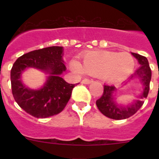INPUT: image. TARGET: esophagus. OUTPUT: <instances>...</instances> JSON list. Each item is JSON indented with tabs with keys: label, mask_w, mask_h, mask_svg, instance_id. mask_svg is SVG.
<instances>
[{
	"label": "esophagus",
	"mask_w": 159,
	"mask_h": 159,
	"mask_svg": "<svg viewBox=\"0 0 159 159\" xmlns=\"http://www.w3.org/2000/svg\"><path fill=\"white\" fill-rule=\"evenodd\" d=\"M93 82L92 80H89V79H84L82 80V83L84 84H91V83Z\"/></svg>",
	"instance_id": "34e87169"
}]
</instances>
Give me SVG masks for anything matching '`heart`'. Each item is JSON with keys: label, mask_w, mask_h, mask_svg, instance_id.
<instances>
[{"label": "heart", "mask_w": 159, "mask_h": 159, "mask_svg": "<svg viewBox=\"0 0 159 159\" xmlns=\"http://www.w3.org/2000/svg\"><path fill=\"white\" fill-rule=\"evenodd\" d=\"M71 67L80 73L99 75L102 80L117 81L127 78L134 67V60L128 52L99 51L84 55L83 64L73 60Z\"/></svg>", "instance_id": "obj_1"}]
</instances>
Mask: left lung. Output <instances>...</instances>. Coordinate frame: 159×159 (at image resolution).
<instances>
[{"mask_svg":"<svg viewBox=\"0 0 159 159\" xmlns=\"http://www.w3.org/2000/svg\"><path fill=\"white\" fill-rule=\"evenodd\" d=\"M138 60L140 66L132 75L130 79L137 76L143 84V92L140 95L139 99L134 101L129 106H121L115 101L113 94L116 92V88L114 85L105 84L103 87V94L96 100V106L99 111L110 119L120 120L130 117L139 110L143 104V99L147 98L150 90V82L151 80V70L147 59L137 53H131Z\"/></svg>","mask_w":159,"mask_h":159,"instance_id":"1","label":"left lung"}]
</instances>
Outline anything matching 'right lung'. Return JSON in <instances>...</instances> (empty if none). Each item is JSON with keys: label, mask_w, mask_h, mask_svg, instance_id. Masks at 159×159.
I'll return each mask as SVG.
<instances>
[{"label": "right lung", "mask_w": 159, "mask_h": 159, "mask_svg": "<svg viewBox=\"0 0 159 159\" xmlns=\"http://www.w3.org/2000/svg\"><path fill=\"white\" fill-rule=\"evenodd\" d=\"M63 47L52 46L32 51L20 57L12 65L10 78L14 99L24 111L36 118H48L60 113L71 98L75 84L66 82L60 75L66 71ZM34 67L49 74L45 85L38 90L25 87L21 73Z\"/></svg>", "instance_id": "add662e5"}]
</instances>
